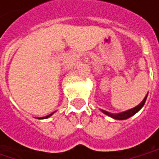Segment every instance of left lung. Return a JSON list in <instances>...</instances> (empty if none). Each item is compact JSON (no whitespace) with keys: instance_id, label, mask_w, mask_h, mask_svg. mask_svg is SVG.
<instances>
[{"instance_id":"8db88e82","label":"left lung","mask_w":159,"mask_h":159,"mask_svg":"<svg viewBox=\"0 0 159 159\" xmlns=\"http://www.w3.org/2000/svg\"><path fill=\"white\" fill-rule=\"evenodd\" d=\"M147 95H148V94H147ZM147 95L145 96V98H143V101H142L138 106H136V107H134V108H133V109H131V110H128V111H122V112H120V113H111V112H108V111H103V110H100V111H102L104 114H106V115H108V116L111 117L112 119L120 120H127V119H129L130 117H132V116H134V114H136L138 111H140V110L143 108V105H144V103H145V100H146Z\"/></svg>"}]
</instances>
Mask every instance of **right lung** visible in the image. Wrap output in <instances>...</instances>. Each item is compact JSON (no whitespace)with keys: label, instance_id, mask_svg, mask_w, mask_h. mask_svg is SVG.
<instances>
[{"label":"right lung","instance_id":"add662e5","mask_svg":"<svg viewBox=\"0 0 159 159\" xmlns=\"http://www.w3.org/2000/svg\"><path fill=\"white\" fill-rule=\"evenodd\" d=\"M54 113V112H53ZM53 113H51V114H49V115H48V116H46V117H43V118H41V119H47V118H48V117H50Z\"/></svg>","mask_w":159,"mask_h":159}]
</instances>
